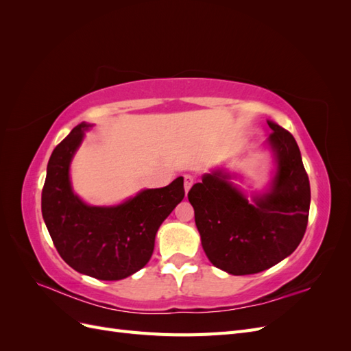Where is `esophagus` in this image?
<instances>
[{"mask_svg":"<svg viewBox=\"0 0 351 351\" xmlns=\"http://www.w3.org/2000/svg\"><path fill=\"white\" fill-rule=\"evenodd\" d=\"M193 183H195V177L190 176V174H186L184 176V190H186V192H189L190 187L193 186Z\"/></svg>","mask_w":351,"mask_h":351,"instance_id":"obj_1","label":"esophagus"}]
</instances>
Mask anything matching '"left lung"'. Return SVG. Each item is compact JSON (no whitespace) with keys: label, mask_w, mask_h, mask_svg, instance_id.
<instances>
[{"label":"left lung","mask_w":351,"mask_h":351,"mask_svg":"<svg viewBox=\"0 0 351 351\" xmlns=\"http://www.w3.org/2000/svg\"><path fill=\"white\" fill-rule=\"evenodd\" d=\"M268 125L277 156L268 193L250 202L222 171L205 174L187 193L208 259L232 275L258 274L290 256L309 219L311 184L299 146L281 125Z\"/></svg>","instance_id":"left-lung-1"}]
</instances>
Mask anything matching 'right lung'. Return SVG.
<instances>
[{
    "label": "right lung",
    "mask_w": 351,
    "mask_h": 351,
    "mask_svg": "<svg viewBox=\"0 0 351 351\" xmlns=\"http://www.w3.org/2000/svg\"><path fill=\"white\" fill-rule=\"evenodd\" d=\"M82 123L56 146L42 189V217L60 256L89 277L117 281L149 262L159 226L184 197L183 177L146 189L117 206H89L73 193L69 168L82 143Z\"/></svg>",
    "instance_id": "obj_1"
}]
</instances>
